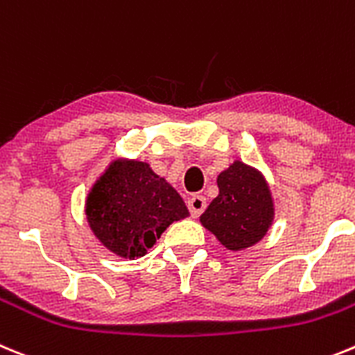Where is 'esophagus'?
Instances as JSON below:
<instances>
[{"mask_svg":"<svg viewBox=\"0 0 355 355\" xmlns=\"http://www.w3.org/2000/svg\"><path fill=\"white\" fill-rule=\"evenodd\" d=\"M187 207H189L191 216L198 217L201 212H203V210H205L207 200L203 196H200V194H193V196L187 200Z\"/></svg>","mask_w":355,"mask_h":355,"instance_id":"1","label":"esophagus"}]
</instances>
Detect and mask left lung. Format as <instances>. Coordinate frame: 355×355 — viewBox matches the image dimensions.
<instances>
[{
    "mask_svg": "<svg viewBox=\"0 0 355 355\" xmlns=\"http://www.w3.org/2000/svg\"><path fill=\"white\" fill-rule=\"evenodd\" d=\"M219 194L200 221L230 251H242L265 237L274 219V203L263 175L235 161L217 177Z\"/></svg>",
    "mask_w": 355,
    "mask_h": 355,
    "instance_id": "left-lung-1",
    "label": "left lung"
}]
</instances>
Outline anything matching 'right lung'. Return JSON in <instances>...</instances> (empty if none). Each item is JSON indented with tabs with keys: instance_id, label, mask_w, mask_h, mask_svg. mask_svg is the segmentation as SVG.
<instances>
[{
	"instance_id": "right-lung-1",
	"label": "right lung",
	"mask_w": 355,
	"mask_h": 355,
	"mask_svg": "<svg viewBox=\"0 0 355 355\" xmlns=\"http://www.w3.org/2000/svg\"><path fill=\"white\" fill-rule=\"evenodd\" d=\"M187 216L180 194L141 161H113L86 198L95 237L129 260L145 257L171 223Z\"/></svg>"
}]
</instances>
